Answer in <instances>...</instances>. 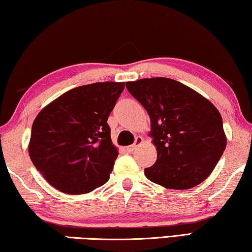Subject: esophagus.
Masks as SVG:
<instances>
[{
    "mask_svg": "<svg viewBox=\"0 0 252 252\" xmlns=\"http://www.w3.org/2000/svg\"><path fill=\"white\" fill-rule=\"evenodd\" d=\"M143 142H144V139H143V137H142V136H137V137H136V139H135V143H134V144H133V145L127 146V148H126V151H127V152L131 153V152H133V151L136 150L137 146L141 145Z\"/></svg>",
    "mask_w": 252,
    "mask_h": 252,
    "instance_id": "esophagus-1",
    "label": "esophagus"
}]
</instances>
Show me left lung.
<instances>
[{
  "instance_id": "obj_1",
  "label": "left lung",
  "mask_w": 252,
  "mask_h": 252,
  "mask_svg": "<svg viewBox=\"0 0 252 252\" xmlns=\"http://www.w3.org/2000/svg\"><path fill=\"white\" fill-rule=\"evenodd\" d=\"M151 119L158 158L144 170L149 180L170 189H189L211 175L226 146L222 117L210 100L166 77L126 82Z\"/></svg>"
}]
</instances>
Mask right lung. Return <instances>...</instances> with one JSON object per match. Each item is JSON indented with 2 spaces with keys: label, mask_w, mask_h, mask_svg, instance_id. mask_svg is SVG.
Instances as JSON below:
<instances>
[{
  "label": "right lung",
  "mask_w": 252,
  "mask_h": 252,
  "mask_svg": "<svg viewBox=\"0 0 252 252\" xmlns=\"http://www.w3.org/2000/svg\"><path fill=\"white\" fill-rule=\"evenodd\" d=\"M124 82L72 89L47 104L33 121L28 146L33 165L62 192L80 195L106 184L118 150L108 117Z\"/></svg>",
  "instance_id": "obj_1"
}]
</instances>
